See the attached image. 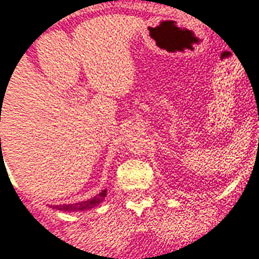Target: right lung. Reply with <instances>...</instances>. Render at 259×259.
Wrapping results in <instances>:
<instances>
[{"label": "right lung", "instance_id": "add662e5", "mask_svg": "<svg viewBox=\"0 0 259 259\" xmlns=\"http://www.w3.org/2000/svg\"><path fill=\"white\" fill-rule=\"evenodd\" d=\"M107 190H102L101 193L96 194L95 197L87 200V201H81V203H74V204H63V205H54L52 208L59 209V211H67V212H75V211H87V209L95 208L96 205H99L106 197Z\"/></svg>", "mask_w": 259, "mask_h": 259}]
</instances>
